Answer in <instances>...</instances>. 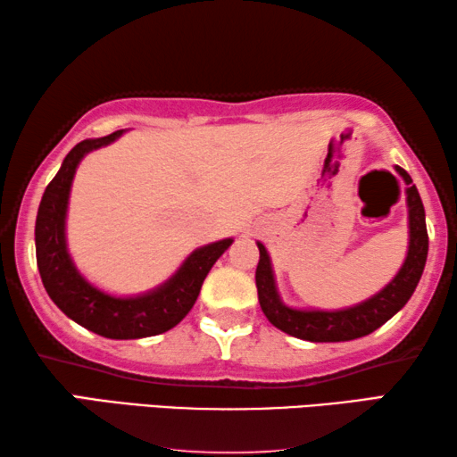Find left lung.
I'll use <instances>...</instances> for the list:
<instances>
[{"mask_svg": "<svg viewBox=\"0 0 457 457\" xmlns=\"http://www.w3.org/2000/svg\"><path fill=\"white\" fill-rule=\"evenodd\" d=\"M395 170L407 183V207H409V252L407 258L396 272V277L376 293L370 299L358 303V305L320 311V309H293L280 301L274 282V272L270 256L262 244L258 242L260 260L256 266V288L258 301L262 307L266 320L274 328L288 333V336L307 339V342H350V339L364 337L380 325H385L390 317L396 315L421 280L423 268L427 262V250H429V236L425 226V207L419 197L417 187L412 185L409 172L395 166Z\"/></svg>", "mask_w": 457, "mask_h": 457, "instance_id": "8db88e82", "label": "left lung"}]
</instances>
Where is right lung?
Masks as SVG:
<instances>
[{"label":"right lung","mask_w":457,"mask_h":457,"mask_svg":"<svg viewBox=\"0 0 457 457\" xmlns=\"http://www.w3.org/2000/svg\"><path fill=\"white\" fill-rule=\"evenodd\" d=\"M121 134L124 129L79 142L64 158L42 195L36 215V262L48 296L69 320L110 339H140L169 331L185 320L197 301L203 280L234 240L226 237L191 252L169 280L144 295L113 296L85 280L72 264L64 234L71 185L83 156L107 146Z\"/></svg>","instance_id":"1"}]
</instances>
